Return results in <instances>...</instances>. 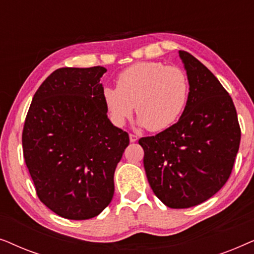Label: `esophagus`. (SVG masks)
Segmentation results:
<instances>
[{
	"label": "esophagus",
	"mask_w": 254,
	"mask_h": 254,
	"mask_svg": "<svg viewBox=\"0 0 254 254\" xmlns=\"http://www.w3.org/2000/svg\"><path fill=\"white\" fill-rule=\"evenodd\" d=\"M129 140L130 142H136L138 140V136L135 134H129Z\"/></svg>",
	"instance_id": "obj_1"
}]
</instances>
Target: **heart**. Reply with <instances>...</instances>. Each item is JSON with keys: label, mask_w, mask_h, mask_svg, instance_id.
Listing matches in <instances>:
<instances>
[{"label": "heart", "mask_w": 254, "mask_h": 254, "mask_svg": "<svg viewBox=\"0 0 254 254\" xmlns=\"http://www.w3.org/2000/svg\"><path fill=\"white\" fill-rule=\"evenodd\" d=\"M189 97L186 72L156 61L130 65L118 76L117 88L105 86L103 90L104 104L116 126H124L136 109L138 124L150 131H162L176 124Z\"/></svg>", "instance_id": "heart-1"}]
</instances>
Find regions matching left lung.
I'll return each mask as SVG.
<instances>
[{
  "label": "left lung",
  "mask_w": 254,
  "mask_h": 254,
  "mask_svg": "<svg viewBox=\"0 0 254 254\" xmlns=\"http://www.w3.org/2000/svg\"><path fill=\"white\" fill-rule=\"evenodd\" d=\"M190 97L178 123L155 136L141 137L149 185L175 209L204 202L220 190L234 168L241 127L234 102L213 72L179 51Z\"/></svg>",
  "instance_id": "8db88e82"
}]
</instances>
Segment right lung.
Returning a JSON list of instances; mask_svg holds the SVG:
<instances>
[{
    "label": "right lung",
    "instance_id": "obj_1",
    "mask_svg": "<svg viewBox=\"0 0 254 254\" xmlns=\"http://www.w3.org/2000/svg\"><path fill=\"white\" fill-rule=\"evenodd\" d=\"M106 69L59 68L34 93L22 135L37 195L68 220H89L112 200L114 171L129 144L103 100Z\"/></svg>",
    "mask_w": 254,
    "mask_h": 254
}]
</instances>
